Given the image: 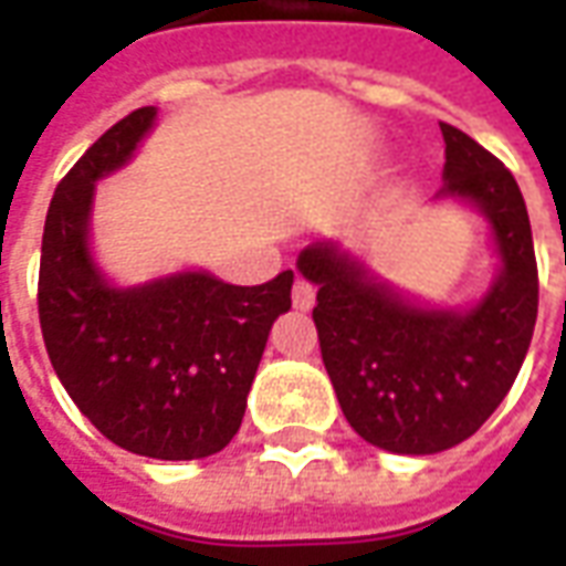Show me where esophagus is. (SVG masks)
<instances>
[{"label":"esophagus","instance_id":"esophagus-1","mask_svg":"<svg viewBox=\"0 0 566 566\" xmlns=\"http://www.w3.org/2000/svg\"><path fill=\"white\" fill-rule=\"evenodd\" d=\"M291 300H294V308L308 312L315 306V284L306 282V279H296L294 287H291Z\"/></svg>","mask_w":566,"mask_h":566}]
</instances>
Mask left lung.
Instances as JSON below:
<instances>
[{
    "label": "left lung",
    "mask_w": 566,
    "mask_h": 566,
    "mask_svg": "<svg viewBox=\"0 0 566 566\" xmlns=\"http://www.w3.org/2000/svg\"><path fill=\"white\" fill-rule=\"evenodd\" d=\"M439 129V197L473 202L500 254L497 279L473 308L416 306L336 242H315L296 260L318 284L312 318L345 418L394 454H437L485 424L522 369L539 303L534 235L515 178L467 133Z\"/></svg>",
    "instance_id": "1"
}]
</instances>
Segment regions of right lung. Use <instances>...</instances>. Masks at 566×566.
I'll use <instances>...</instances> for the list:
<instances>
[{
    "label": "right lung",
    "instance_id": "1",
    "mask_svg": "<svg viewBox=\"0 0 566 566\" xmlns=\"http://www.w3.org/2000/svg\"><path fill=\"white\" fill-rule=\"evenodd\" d=\"M145 105L93 142L56 185L44 218L39 321L69 397L120 449L157 461L221 451L245 400L272 321L291 308L294 272L242 287L209 272L115 287L87 233L96 181L120 169L154 127Z\"/></svg>",
    "mask_w": 566,
    "mask_h": 566
}]
</instances>
